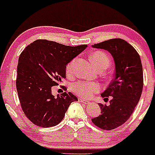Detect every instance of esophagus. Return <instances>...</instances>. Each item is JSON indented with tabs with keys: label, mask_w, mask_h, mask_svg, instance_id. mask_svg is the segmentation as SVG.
Returning a JSON list of instances; mask_svg holds the SVG:
<instances>
[{
	"label": "esophagus",
	"mask_w": 155,
	"mask_h": 155,
	"mask_svg": "<svg viewBox=\"0 0 155 155\" xmlns=\"http://www.w3.org/2000/svg\"><path fill=\"white\" fill-rule=\"evenodd\" d=\"M78 100H79V101H80V102L83 103V104H89V103H90L88 101L84 100V99L81 98V97H79V99H78Z\"/></svg>",
	"instance_id": "obj_1"
}]
</instances>
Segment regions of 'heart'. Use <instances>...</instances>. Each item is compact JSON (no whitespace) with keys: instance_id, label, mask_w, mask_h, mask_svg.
I'll list each match as a JSON object with an SVG mask.
<instances>
[{"instance_id":"b5f03b06","label":"heart","mask_w":155,"mask_h":155,"mask_svg":"<svg viewBox=\"0 0 155 155\" xmlns=\"http://www.w3.org/2000/svg\"><path fill=\"white\" fill-rule=\"evenodd\" d=\"M92 64L99 71L107 68L109 66L111 60L106 53L103 51H95L92 53L90 56ZM76 63V59H73L69 62L65 67V74L68 76H72L74 73V65ZM101 90V86L99 83L92 82L87 81H77L71 84V90L74 94L82 98H90L94 94L97 93Z\"/></svg>"}]
</instances>
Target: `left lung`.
I'll use <instances>...</instances> for the list:
<instances>
[{"instance_id": "1", "label": "left lung", "mask_w": 155, "mask_h": 155, "mask_svg": "<svg viewBox=\"0 0 155 155\" xmlns=\"http://www.w3.org/2000/svg\"><path fill=\"white\" fill-rule=\"evenodd\" d=\"M92 47L107 50L114 60V78L101 94L105 101L108 96L113 97L108 106L99 104L101 114L92 119L97 127L110 130L128 120L140 100L143 85L142 64L134 47L122 38L104 41Z\"/></svg>"}]
</instances>
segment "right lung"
<instances>
[{"mask_svg":"<svg viewBox=\"0 0 155 155\" xmlns=\"http://www.w3.org/2000/svg\"><path fill=\"white\" fill-rule=\"evenodd\" d=\"M87 47H70L38 39L27 46L19 55L16 80L19 100L25 116L35 125H57L70 104L78 101L71 92L54 97L51 88L63 81L67 64Z\"/></svg>","mask_w":155,"mask_h":155,"instance_id":"add662e5","label":"right lung"}]
</instances>
